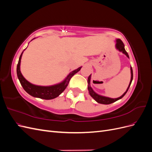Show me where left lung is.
<instances>
[{
	"label": "left lung",
	"mask_w": 152,
	"mask_h": 152,
	"mask_svg": "<svg viewBox=\"0 0 152 152\" xmlns=\"http://www.w3.org/2000/svg\"><path fill=\"white\" fill-rule=\"evenodd\" d=\"M116 48L117 49H118V50H120V51L122 52L124 54H125L126 56L129 57V55L127 54V53L126 52V50H125V48H124V44L123 43L122 41L121 40V39H117V44H116ZM131 81H130V83H129V87H127V91L124 93L121 97H119L118 98H115V99H113V98H107V97H104V96H100V95H98L96 94V93H94V91L92 89L91 87L90 86V79H91V75L89 76L88 77V79H87V83H88V91L89 92V94L91 96V97H93L96 102H97L98 103H101V104H111L112 103H114L116 101L118 100L121 99L122 98H123L124 95H125L126 94V93L127 92L129 88V87L131 86V84L132 82V79H133V72H132V67L131 68Z\"/></svg>",
	"instance_id": "obj_1"
}]
</instances>
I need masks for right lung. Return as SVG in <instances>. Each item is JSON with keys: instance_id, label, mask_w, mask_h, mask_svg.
<instances>
[{"instance_id": "1", "label": "right lung", "mask_w": 152, "mask_h": 152, "mask_svg": "<svg viewBox=\"0 0 152 152\" xmlns=\"http://www.w3.org/2000/svg\"><path fill=\"white\" fill-rule=\"evenodd\" d=\"M22 54L23 53L21 54V56L19 58V61H18V63L17 65L16 72L18 79H19L20 82L23 88L24 89V90L27 93H28L30 95L34 96V97L39 98L41 99H52L58 97V96L61 93H63L64 90L66 89V87L68 85L71 78L76 73L79 72L82 68L79 67V68H77V70L71 72L70 74L67 76L66 79L59 84L48 87L35 86L34 84H31L29 82L27 81L21 74L20 71V62Z\"/></svg>"}]
</instances>
